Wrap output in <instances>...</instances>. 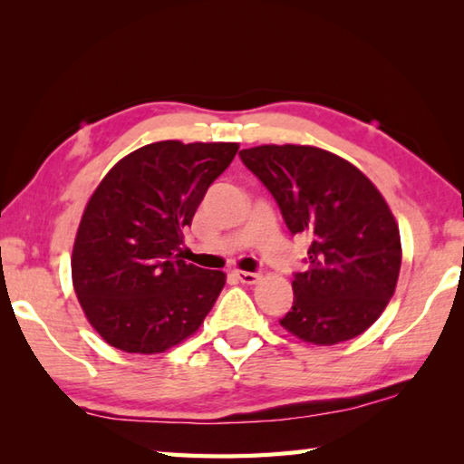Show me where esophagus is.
<instances>
[{
  "label": "esophagus",
  "mask_w": 464,
  "mask_h": 464,
  "mask_svg": "<svg viewBox=\"0 0 464 464\" xmlns=\"http://www.w3.org/2000/svg\"><path fill=\"white\" fill-rule=\"evenodd\" d=\"M233 276L239 282H243V285H256V282L262 278L257 272H243V270H235Z\"/></svg>",
  "instance_id": "obj_1"
}]
</instances>
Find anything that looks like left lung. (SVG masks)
Instances as JSON below:
<instances>
[{
	"label": "left lung",
	"instance_id": "obj_1",
	"mask_svg": "<svg viewBox=\"0 0 464 464\" xmlns=\"http://www.w3.org/2000/svg\"><path fill=\"white\" fill-rule=\"evenodd\" d=\"M239 157L278 202L288 231L309 239L280 325L317 345L366 332L401 270V237L382 194L350 161L317 147L260 145Z\"/></svg>",
	"mask_w": 464,
	"mask_h": 464
}]
</instances>
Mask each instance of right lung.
Wrapping results in <instances>:
<instances>
[{
	"label": "right lung",
	"instance_id": "obj_1",
	"mask_svg": "<svg viewBox=\"0 0 464 464\" xmlns=\"http://www.w3.org/2000/svg\"><path fill=\"white\" fill-rule=\"evenodd\" d=\"M237 143L160 140L102 179L75 235L73 288L92 327L130 354H160L190 337L225 286L221 270L186 264L182 229Z\"/></svg>",
	"mask_w": 464,
	"mask_h": 464
}]
</instances>
